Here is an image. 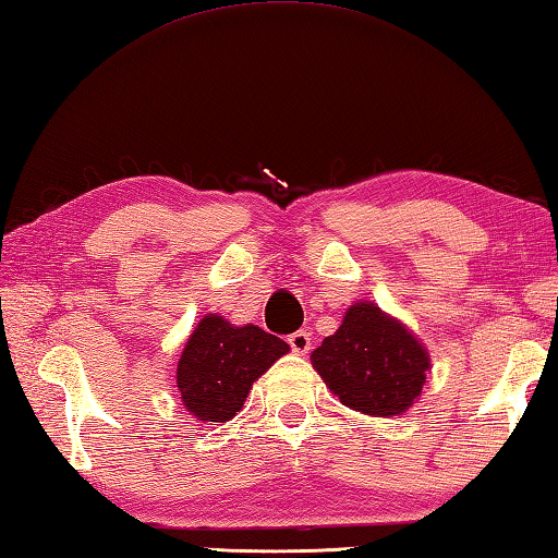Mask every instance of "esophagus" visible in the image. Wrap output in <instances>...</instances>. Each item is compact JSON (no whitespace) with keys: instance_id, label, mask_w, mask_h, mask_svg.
Listing matches in <instances>:
<instances>
[{"instance_id":"1","label":"esophagus","mask_w":558,"mask_h":558,"mask_svg":"<svg viewBox=\"0 0 558 558\" xmlns=\"http://www.w3.org/2000/svg\"><path fill=\"white\" fill-rule=\"evenodd\" d=\"M289 344L296 354H306L311 350V335L306 330L293 332V335H289Z\"/></svg>"}]
</instances>
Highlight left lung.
I'll list each match as a JSON object with an SVG mask.
<instances>
[{
  "instance_id": "left-lung-1",
  "label": "left lung",
  "mask_w": 558,
  "mask_h": 558,
  "mask_svg": "<svg viewBox=\"0 0 558 558\" xmlns=\"http://www.w3.org/2000/svg\"><path fill=\"white\" fill-rule=\"evenodd\" d=\"M311 362L342 405L372 417L403 415L433 369L417 335L372 301L352 303Z\"/></svg>"
}]
</instances>
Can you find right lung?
Here are the masks:
<instances>
[{"instance_id": "1", "label": "right lung", "mask_w": 558, "mask_h": 558, "mask_svg": "<svg viewBox=\"0 0 558 558\" xmlns=\"http://www.w3.org/2000/svg\"><path fill=\"white\" fill-rule=\"evenodd\" d=\"M287 352V342L257 325L204 315L177 362V388L186 413L202 423H228L243 410L252 384Z\"/></svg>"}]
</instances>
